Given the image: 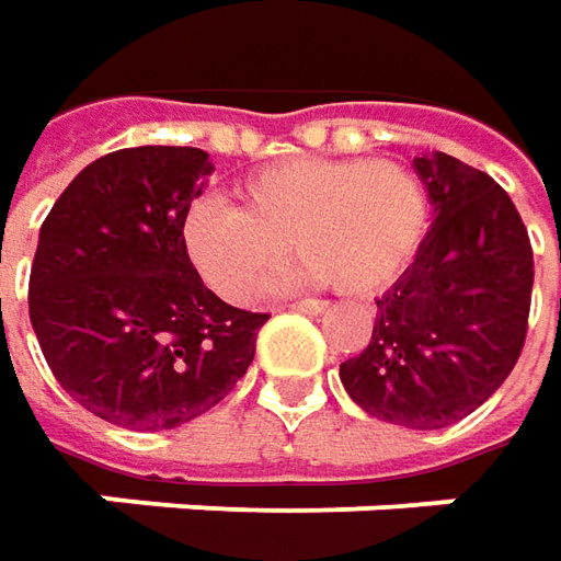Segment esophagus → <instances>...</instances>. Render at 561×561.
<instances>
[{"label": "esophagus", "instance_id": "obj_1", "mask_svg": "<svg viewBox=\"0 0 561 561\" xmlns=\"http://www.w3.org/2000/svg\"><path fill=\"white\" fill-rule=\"evenodd\" d=\"M291 310L307 313V317H319V313H325V304L322 300H298V304H291Z\"/></svg>", "mask_w": 561, "mask_h": 561}]
</instances>
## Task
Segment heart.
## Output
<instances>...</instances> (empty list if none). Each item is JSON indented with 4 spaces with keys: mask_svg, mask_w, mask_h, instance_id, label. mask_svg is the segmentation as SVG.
Returning a JSON list of instances; mask_svg holds the SVG:
<instances>
[{
    "mask_svg": "<svg viewBox=\"0 0 561 561\" xmlns=\"http://www.w3.org/2000/svg\"><path fill=\"white\" fill-rule=\"evenodd\" d=\"M239 198H202L183 220L188 261L226 300L251 298L288 242L304 257L295 279L376 295L413 263L432 217L425 183L397 161L295 158L248 176Z\"/></svg>",
    "mask_w": 561,
    "mask_h": 561,
    "instance_id": "obj_1",
    "label": "heart"
}]
</instances>
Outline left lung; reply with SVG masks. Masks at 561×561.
Instances as JSON below:
<instances>
[{
  "label": "left lung",
  "mask_w": 561,
  "mask_h": 561,
  "mask_svg": "<svg viewBox=\"0 0 561 561\" xmlns=\"http://www.w3.org/2000/svg\"><path fill=\"white\" fill-rule=\"evenodd\" d=\"M413 167L435 222L413 266L376 298L373 341L341 363V385L381 422L435 432L474 413L522 357L534 254L488 173L444 151Z\"/></svg>",
  "instance_id": "obj_1"
}]
</instances>
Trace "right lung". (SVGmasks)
I'll use <instances>...</instances> for the list:
<instances>
[{"label": "right lung", "mask_w": 561, "mask_h": 561, "mask_svg": "<svg viewBox=\"0 0 561 561\" xmlns=\"http://www.w3.org/2000/svg\"><path fill=\"white\" fill-rule=\"evenodd\" d=\"M210 173L202 148H121L83 167L39 229L33 332L58 385L111 425L180 428L254 359L270 313L217 298L185 254V210Z\"/></svg>", "instance_id": "add662e5"}]
</instances>
